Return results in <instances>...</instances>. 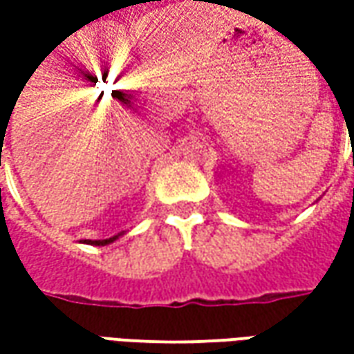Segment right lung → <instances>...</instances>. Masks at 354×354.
<instances>
[{"label": "right lung", "instance_id": "obj_1", "mask_svg": "<svg viewBox=\"0 0 354 354\" xmlns=\"http://www.w3.org/2000/svg\"><path fill=\"white\" fill-rule=\"evenodd\" d=\"M118 236L112 238H106V240H84V242H88V244H94V246H106V244H110V242H114Z\"/></svg>", "mask_w": 354, "mask_h": 354}]
</instances>
